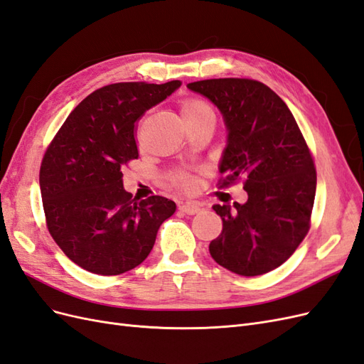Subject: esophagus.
Instances as JSON below:
<instances>
[{
	"label": "esophagus",
	"instance_id": "1",
	"mask_svg": "<svg viewBox=\"0 0 364 364\" xmlns=\"http://www.w3.org/2000/svg\"><path fill=\"white\" fill-rule=\"evenodd\" d=\"M179 209H181L182 213H185V214L194 215V214H197V213L200 211V206L193 203V202H186V203H181V205H179Z\"/></svg>",
	"mask_w": 364,
	"mask_h": 364
}]
</instances>
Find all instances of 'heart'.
<instances>
[{"mask_svg": "<svg viewBox=\"0 0 364 364\" xmlns=\"http://www.w3.org/2000/svg\"><path fill=\"white\" fill-rule=\"evenodd\" d=\"M181 114L182 118L186 124L193 123V121H197L200 118L209 117V115H214L213 107L209 106L205 100L202 98H197V97H186L181 102ZM171 182L174 185L181 186V188L185 190H190L194 186V181L190 174H186L183 171H178L171 176Z\"/></svg>", "mask_w": 364, "mask_h": 364, "instance_id": "1", "label": "heart"}]
</instances>
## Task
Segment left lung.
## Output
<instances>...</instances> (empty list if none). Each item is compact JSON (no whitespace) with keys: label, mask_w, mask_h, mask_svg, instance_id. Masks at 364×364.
I'll use <instances>...</instances> for the list:
<instances>
[{"label":"left lung","mask_w":364,"mask_h":364,"mask_svg":"<svg viewBox=\"0 0 364 364\" xmlns=\"http://www.w3.org/2000/svg\"><path fill=\"white\" fill-rule=\"evenodd\" d=\"M223 114L228 127L218 188L243 181L247 202L214 205L223 229L209 245L220 266L241 277L279 267L310 230L316 196L314 159L282 98L252 79L188 83Z\"/></svg>","instance_id":"obj_1"}]
</instances>
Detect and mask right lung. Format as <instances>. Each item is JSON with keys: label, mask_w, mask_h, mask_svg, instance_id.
Segmentation results:
<instances>
[{"label": "right lung", "mask_w": 364, "mask_h": 364, "mask_svg": "<svg viewBox=\"0 0 364 364\" xmlns=\"http://www.w3.org/2000/svg\"><path fill=\"white\" fill-rule=\"evenodd\" d=\"M179 86L106 85L75 106L47 147L39 183L48 232L82 269L103 277L135 269L174 214L167 197L134 199L123 188L121 168L139 156L138 119Z\"/></svg>", "instance_id": "obj_1"}]
</instances>
